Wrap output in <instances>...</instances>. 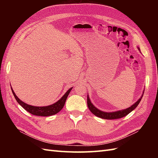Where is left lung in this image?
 Returning <instances> with one entry per match:
<instances>
[{
	"instance_id": "obj_1",
	"label": "left lung",
	"mask_w": 158,
	"mask_h": 158,
	"mask_svg": "<svg viewBox=\"0 0 158 158\" xmlns=\"http://www.w3.org/2000/svg\"><path fill=\"white\" fill-rule=\"evenodd\" d=\"M143 95H142V96L140 97L138 101L136 102L132 106H131L130 107H129V108L124 110H118V111L112 112V113L103 112V111H101V110H98L97 108H96V107L92 105L91 101H90L88 96V98H87V102H88V106L89 110L94 114V115H95L96 116L98 117H100V118L105 119H119V118H122V117H125L127 115H128L131 111H132V110L135 109L137 106H138L139 102H140V100H141V98H143Z\"/></svg>"
}]
</instances>
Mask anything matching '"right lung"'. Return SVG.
Masks as SVG:
<instances>
[{
	"label": "right lung",
	"mask_w": 158,
	"mask_h": 158,
	"mask_svg": "<svg viewBox=\"0 0 158 158\" xmlns=\"http://www.w3.org/2000/svg\"><path fill=\"white\" fill-rule=\"evenodd\" d=\"M72 88H70L68 91L65 93V94L64 95L58 102L53 104L52 105L47 106H34L27 105V104L22 102V100H20L18 98V96L15 95V94L14 93V92H13L12 88H11V90H12V93L13 94V96H14L15 100H17V102H18L26 110H27L28 112L32 114V115H34L47 117V116L55 115V114L58 113L59 111H60V110H62L64 106L66 100L67 98V97H68L70 92L71 91Z\"/></svg>",
	"instance_id": "right-lung-1"
}]
</instances>
